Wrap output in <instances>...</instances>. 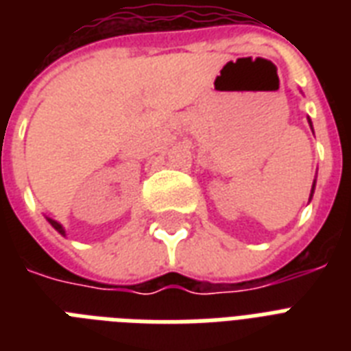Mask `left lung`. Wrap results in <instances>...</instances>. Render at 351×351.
<instances>
[{
    "mask_svg": "<svg viewBox=\"0 0 351 351\" xmlns=\"http://www.w3.org/2000/svg\"><path fill=\"white\" fill-rule=\"evenodd\" d=\"M308 123H310V125H311V120H310V118H308ZM311 129H313V127H311ZM313 191H315V180H313V186H311V193H310V200H311V197H313Z\"/></svg>",
    "mask_w": 351,
    "mask_h": 351,
    "instance_id": "left-lung-1",
    "label": "left lung"
}]
</instances>
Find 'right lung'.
Segmentation results:
<instances>
[{"instance_id": "right-lung-1", "label": "right lung", "mask_w": 351, "mask_h": 351, "mask_svg": "<svg viewBox=\"0 0 351 351\" xmlns=\"http://www.w3.org/2000/svg\"><path fill=\"white\" fill-rule=\"evenodd\" d=\"M47 220H49V224H51L52 228H54V230L58 231V233H60V234H63V237H65V230H63V226L60 224V222H56V220L49 219V217H47Z\"/></svg>"}]
</instances>
